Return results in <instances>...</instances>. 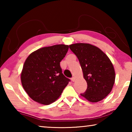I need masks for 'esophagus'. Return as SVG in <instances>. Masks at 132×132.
I'll use <instances>...</instances> for the list:
<instances>
[{
  "label": "esophagus",
  "mask_w": 132,
  "mask_h": 132,
  "mask_svg": "<svg viewBox=\"0 0 132 132\" xmlns=\"http://www.w3.org/2000/svg\"><path fill=\"white\" fill-rule=\"evenodd\" d=\"M71 80L72 81H75V77H71Z\"/></svg>",
  "instance_id": "obj_1"
}]
</instances>
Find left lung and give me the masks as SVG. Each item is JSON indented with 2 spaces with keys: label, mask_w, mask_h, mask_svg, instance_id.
I'll list each match as a JSON object with an SVG mask.
<instances>
[{
  "label": "left lung",
  "mask_w": 132,
  "mask_h": 132,
  "mask_svg": "<svg viewBox=\"0 0 132 132\" xmlns=\"http://www.w3.org/2000/svg\"><path fill=\"white\" fill-rule=\"evenodd\" d=\"M69 48L79 59L87 83L86 92L80 95L91 102L101 101L111 93L115 82V72L110 59L90 44H74Z\"/></svg>",
  "instance_id": "obj_1"
}]
</instances>
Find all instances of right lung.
Masks as SVG:
<instances>
[{
  "instance_id": "obj_1",
  "label": "right lung",
  "mask_w": 132,
  "mask_h": 132,
  "mask_svg": "<svg viewBox=\"0 0 132 132\" xmlns=\"http://www.w3.org/2000/svg\"><path fill=\"white\" fill-rule=\"evenodd\" d=\"M69 45L64 44L40 48L28 56L23 65L21 81L31 99L44 105L55 102L70 80L62 73L60 62Z\"/></svg>"
}]
</instances>
